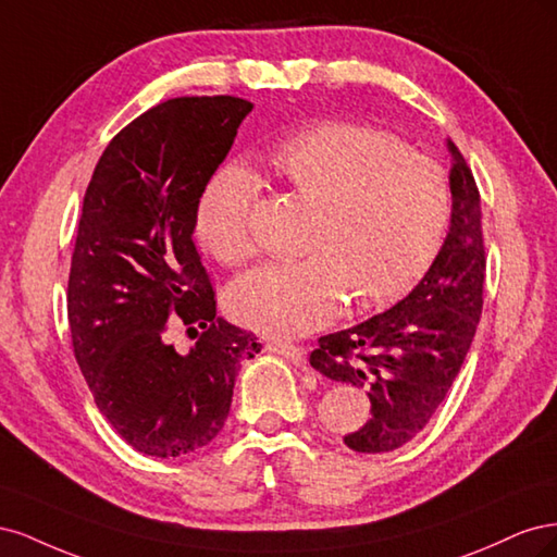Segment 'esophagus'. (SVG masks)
I'll use <instances>...</instances> for the list:
<instances>
[{"instance_id":"esophagus-1","label":"esophagus","mask_w":557,"mask_h":557,"mask_svg":"<svg viewBox=\"0 0 557 557\" xmlns=\"http://www.w3.org/2000/svg\"><path fill=\"white\" fill-rule=\"evenodd\" d=\"M267 348H269V350H274V352H278V356H283V358H288V360H290V362H295V364H301V362H305V350H301V348H299V346H295V344L274 339V342H267Z\"/></svg>"}]
</instances>
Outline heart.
Returning a JSON list of instances; mask_svg holds the SVG:
<instances>
[{
	"label": "heart",
	"instance_id": "obj_1",
	"mask_svg": "<svg viewBox=\"0 0 557 557\" xmlns=\"http://www.w3.org/2000/svg\"><path fill=\"white\" fill-rule=\"evenodd\" d=\"M267 170L315 207L297 262L267 264L227 293L239 323L267 336H299L330 323L342 299L376 307L425 274L448 223L442 166L391 134L330 121L293 134ZM258 185L244 170L215 174L199 199L197 237L215 260L239 267L258 252Z\"/></svg>",
	"mask_w": 557,
	"mask_h": 557
}]
</instances>
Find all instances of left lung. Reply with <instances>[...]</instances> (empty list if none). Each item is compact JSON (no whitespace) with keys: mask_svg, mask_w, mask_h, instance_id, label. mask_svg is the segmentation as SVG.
<instances>
[{"mask_svg":"<svg viewBox=\"0 0 557 557\" xmlns=\"http://www.w3.org/2000/svg\"><path fill=\"white\" fill-rule=\"evenodd\" d=\"M448 150L450 230L423 281L393 309L320 336L311 352L320 374L367 387L372 418L344 436L358 453H387L411 442L442 407L476 334L485 281L481 195L453 141Z\"/></svg>","mask_w":557,"mask_h":557,"instance_id":"1","label":"left lung"}]
</instances>
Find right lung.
<instances>
[{
  "instance_id": "1",
  "label": "right lung",
  "mask_w": 557,
  "mask_h": 557,
  "mask_svg": "<svg viewBox=\"0 0 557 557\" xmlns=\"http://www.w3.org/2000/svg\"><path fill=\"white\" fill-rule=\"evenodd\" d=\"M252 104L174 97L111 139L83 197L66 313L72 346L111 428L139 453L178 458L223 430L258 336L215 315L193 242L199 197ZM172 326L198 336L188 354Z\"/></svg>"
}]
</instances>
